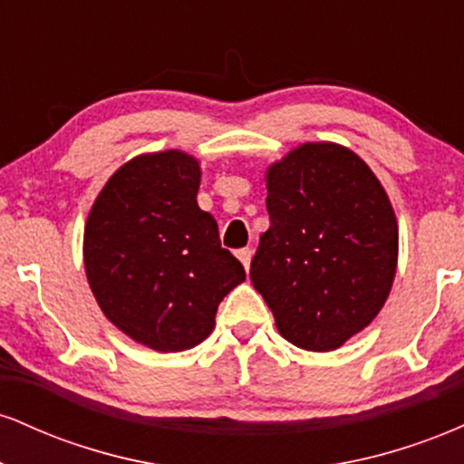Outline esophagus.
<instances>
[{
  "mask_svg": "<svg viewBox=\"0 0 464 464\" xmlns=\"http://www.w3.org/2000/svg\"><path fill=\"white\" fill-rule=\"evenodd\" d=\"M250 257H253V250H250V248H239L237 250V259L244 264V268H246V270L250 268Z\"/></svg>",
  "mask_w": 464,
  "mask_h": 464,
  "instance_id": "34e87169",
  "label": "esophagus"
}]
</instances>
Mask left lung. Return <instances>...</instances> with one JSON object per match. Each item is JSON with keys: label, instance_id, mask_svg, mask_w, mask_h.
<instances>
[{"label": "left lung", "instance_id": "obj_1", "mask_svg": "<svg viewBox=\"0 0 464 464\" xmlns=\"http://www.w3.org/2000/svg\"><path fill=\"white\" fill-rule=\"evenodd\" d=\"M268 231L250 281L287 343L334 351L388 299L399 231L384 188L355 152L303 143L266 172Z\"/></svg>", "mask_w": 464, "mask_h": 464}]
</instances>
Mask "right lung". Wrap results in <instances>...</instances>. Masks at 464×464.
Listing matches in <instances>:
<instances>
[{"label": "right lung", "mask_w": 464, "mask_h": 464, "mask_svg": "<svg viewBox=\"0 0 464 464\" xmlns=\"http://www.w3.org/2000/svg\"><path fill=\"white\" fill-rule=\"evenodd\" d=\"M200 165L180 150L140 154L95 198L84 270L104 316L135 343L172 353L200 344L220 301L246 279L198 207Z\"/></svg>", "instance_id": "obj_1"}]
</instances>
